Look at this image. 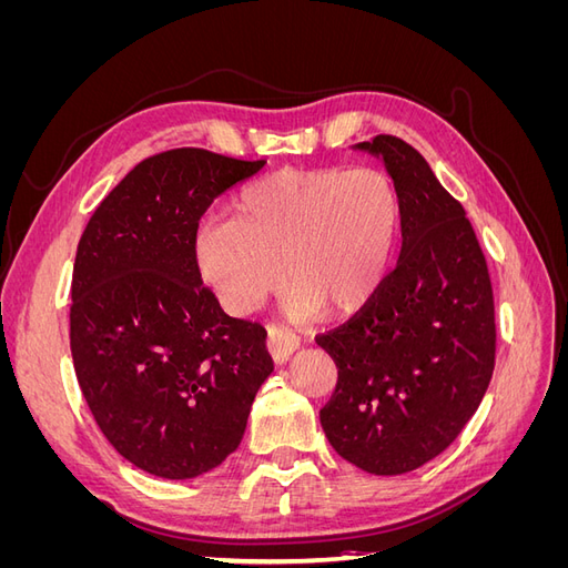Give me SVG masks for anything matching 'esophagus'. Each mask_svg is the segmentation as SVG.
<instances>
[{
  "label": "esophagus",
  "mask_w": 568,
  "mask_h": 568,
  "mask_svg": "<svg viewBox=\"0 0 568 568\" xmlns=\"http://www.w3.org/2000/svg\"><path fill=\"white\" fill-rule=\"evenodd\" d=\"M301 346V341L286 326H267V351L274 357V363H286Z\"/></svg>",
  "instance_id": "esophagus-1"
}]
</instances>
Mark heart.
<instances>
[{
  "label": "heart",
  "mask_w": 568,
  "mask_h": 568,
  "mask_svg": "<svg viewBox=\"0 0 568 568\" xmlns=\"http://www.w3.org/2000/svg\"><path fill=\"white\" fill-rule=\"evenodd\" d=\"M232 211L194 236L201 277L232 315H248L280 284V260L301 313L324 303L353 313L386 280L398 199L382 170H280L244 186Z\"/></svg>",
  "instance_id": "1"
}]
</instances>
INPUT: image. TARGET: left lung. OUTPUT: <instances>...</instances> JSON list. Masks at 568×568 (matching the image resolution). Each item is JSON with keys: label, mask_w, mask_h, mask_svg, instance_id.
I'll list each match as a JSON object with an SVG mask.
<instances>
[{"label": "left lung", "mask_w": 568, "mask_h": 568, "mask_svg": "<svg viewBox=\"0 0 568 568\" xmlns=\"http://www.w3.org/2000/svg\"><path fill=\"white\" fill-rule=\"evenodd\" d=\"M355 149L388 170L403 248L376 296L317 336L338 367L320 422L343 459L398 476L448 448L484 400L495 367L493 286L467 213L422 153L390 134Z\"/></svg>", "instance_id": "obj_1"}]
</instances>
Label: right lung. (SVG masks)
<instances>
[{
    "label": "right lung",
    "mask_w": 568,
    "mask_h": 568,
    "mask_svg": "<svg viewBox=\"0 0 568 568\" xmlns=\"http://www.w3.org/2000/svg\"><path fill=\"white\" fill-rule=\"evenodd\" d=\"M263 165L205 149L159 153L99 203L78 244V384L101 434L153 476L184 480L225 462L274 369L267 332L225 315L194 255L213 199Z\"/></svg>",
    "instance_id": "right-lung-1"
}]
</instances>
